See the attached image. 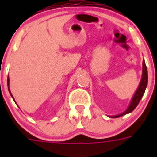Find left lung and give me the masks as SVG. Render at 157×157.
Returning <instances> with one entry per match:
<instances>
[{
	"mask_svg": "<svg viewBox=\"0 0 157 157\" xmlns=\"http://www.w3.org/2000/svg\"><path fill=\"white\" fill-rule=\"evenodd\" d=\"M147 84H148V71H147L146 65H145V61L143 60V63H142V76H141V82H140L139 86H138V90H136L135 94H134V97H133L132 100H131V102H130V105H129L128 109L125 112H123V113H121V114H119L117 116H109V117L119 118L120 116H123L124 115L128 114V113H130L131 112H133L136 107L138 106L141 98H142V96L144 95V93H145V89H146Z\"/></svg>",
	"mask_w": 157,
	"mask_h": 157,
	"instance_id": "left-lung-1",
	"label": "left lung"
}]
</instances>
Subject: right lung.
I'll return each instance as SVG.
<instances>
[{
  "mask_svg": "<svg viewBox=\"0 0 157 157\" xmlns=\"http://www.w3.org/2000/svg\"><path fill=\"white\" fill-rule=\"evenodd\" d=\"M7 82H8V86H9V78H8V81H7ZM8 91H9V93H10L11 96H12V98H13V97H12V94H11V92H10V89H9V87H8ZM13 99H14V98H13Z\"/></svg>",
  "mask_w": 157,
  "mask_h": 157,
  "instance_id": "obj_1",
  "label": "right lung"
}]
</instances>
